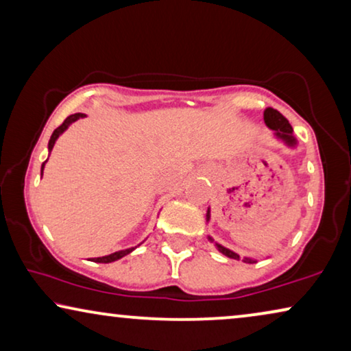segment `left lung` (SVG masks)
<instances>
[{
	"label": "left lung",
	"instance_id": "obj_1",
	"mask_svg": "<svg viewBox=\"0 0 351 351\" xmlns=\"http://www.w3.org/2000/svg\"><path fill=\"white\" fill-rule=\"evenodd\" d=\"M264 122H265V125H267L269 128H272V130H275V136L278 138V140L283 141L285 145H288L291 147H294L295 145H298V141H295V138L293 135V127H291L288 119H286V117L281 114L280 111L274 110V108H267V110L264 111ZM206 221H210V208H208V211H206ZM208 240L210 241H215L213 239H211V237H208ZM215 245H216V248H218L219 253H223L224 256H227V258L240 259L239 254L234 253V251L227 250L226 246L219 245V243H215ZM243 261H245V263H250V264L256 263V261L250 259V258H245Z\"/></svg>",
	"mask_w": 351,
	"mask_h": 351
}]
</instances>
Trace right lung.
I'll return each mask as SVG.
<instances>
[{"mask_svg":"<svg viewBox=\"0 0 351 351\" xmlns=\"http://www.w3.org/2000/svg\"><path fill=\"white\" fill-rule=\"evenodd\" d=\"M81 117H86V114H82V112H76V114H71V116H68L65 121H63V124L60 125V127H57L56 130H53V133H52V136H51V140H49V151H52V147H53V145H56V141H57V138L62 135L63 132L66 130L68 127H70V124H73V122L75 121H77V119H81ZM44 165H46V162H44V164L41 165V175H43V170H44ZM136 248V246H135ZM135 248H128V250H122V251H116V253H112V254H108V256H103V258H95L93 259V263H101V264H108V263H112V261H117V259H121V258H124V256H127L128 253H132L133 250Z\"/></svg>","mask_w":351,"mask_h":351,"instance_id":"add662e5","label":"right lung"}]
</instances>
